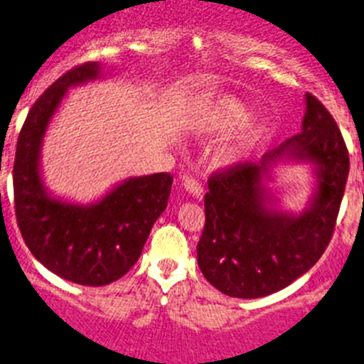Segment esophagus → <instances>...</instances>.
Segmentation results:
<instances>
[{
  "instance_id": "34e87169",
  "label": "esophagus",
  "mask_w": 364,
  "mask_h": 364,
  "mask_svg": "<svg viewBox=\"0 0 364 364\" xmlns=\"http://www.w3.org/2000/svg\"><path fill=\"white\" fill-rule=\"evenodd\" d=\"M183 185H185V190L190 193V196H193V198L201 199V196H203V186L199 185V183L196 181V179L185 178V179H183Z\"/></svg>"
}]
</instances>
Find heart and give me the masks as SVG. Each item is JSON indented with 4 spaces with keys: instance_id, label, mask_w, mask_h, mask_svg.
I'll list each match as a JSON object with an SVG mask.
<instances>
[{
    "instance_id": "heart-1",
    "label": "heart",
    "mask_w": 364,
    "mask_h": 364,
    "mask_svg": "<svg viewBox=\"0 0 364 364\" xmlns=\"http://www.w3.org/2000/svg\"><path fill=\"white\" fill-rule=\"evenodd\" d=\"M250 114V107L232 95H205L196 102L190 127L198 134H224L240 127ZM264 132L266 124L262 120L247 122L223 141L217 161L223 166H235L246 161L264 138Z\"/></svg>"
}]
</instances>
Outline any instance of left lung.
<instances>
[{
    "mask_svg": "<svg viewBox=\"0 0 364 364\" xmlns=\"http://www.w3.org/2000/svg\"><path fill=\"white\" fill-rule=\"evenodd\" d=\"M284 164L311 166L313 192L300 213L284 209L267 183ZM348 152L332 114L305 95L301 132L210 178L198 264L206 280L233 298H262L314 266L331 242L348 178Z\"/></svg>",
    "mask_w": 364,
    "mask_h": 364,
    "instance_id": "1",
    "label": "left lung"
}]
</instances>
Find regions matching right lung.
<instances>
[{
	"label": "right lung",
	"mask_w": 364,
	"mask_h": 364,
	"mask_svg": "<svg viewBox=\"0 0 364 364\" xmlns=\"http://www.w3.org/2000/svg\"><path fill=\"white\" fill-rule=\"evenodd\" d=\"M100 63L64 73L32 105L14 161L16 217L25 244L46 269L79 285H107L140 259L152 226L165 212L172 176L159 172L117 183L93 203L50 192L43 178V144L70 90L105 79Z\"/></svg>",
	"instance_id": "right-lung-1"
}]
</instances>
